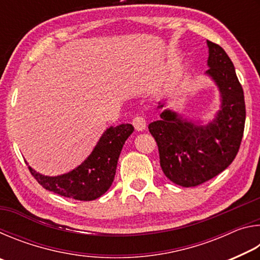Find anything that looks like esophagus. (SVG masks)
Segmentation results:
<instances>
[{"label": "esophagus", "mask_w": 260, "mask_h": 260, "mask_svg": "<svg viewBox=\"0 0 260 260\" xmlns=\"http://www.w3.org/2000/svg\"><path fill=\"white\" fill-rule=\"evenodd\" d=\"M132 124L134 125L135 129L139 132H142L147 128V121L143 117H141V116H136L133 119V122H132Z\"/></svg>", "instance_id": "1"}]
</instances>
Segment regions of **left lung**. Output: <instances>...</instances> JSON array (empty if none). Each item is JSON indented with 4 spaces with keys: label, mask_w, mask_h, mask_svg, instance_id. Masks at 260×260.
<instances>
[{
    "label": "left lung",
    "mask_w": 260,
    "mask_h": 260,
    "mask_svg": "<svg viewBox=\"0 0 260 260\" xmlns=\"http://www.w3.org/2000/svg\"><path fill=\"white\" fill-rule=\"evenodd\" d=\"M205 72L219 90L220 105L212 120L190 119L165 101L160 119L149 124L159 150L160 167L171 181L181 187H195L221 173L239 151L245 122V103L235 68L226 51L211 41Z\"/></svg>",
    "instance_id": "obj_1"
}]
</instances>
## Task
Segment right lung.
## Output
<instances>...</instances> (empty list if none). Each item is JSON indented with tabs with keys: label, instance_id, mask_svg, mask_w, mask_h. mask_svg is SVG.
<instances>
[{
	"label": "right lung",
	"instance_id": "right-lung-1",
	"mask_svg": "<svg viewBox=\"0 0 260 260\" xmlns=\"http://www.w3.org/2000/svg\"><path fill=\"white\" fill-rule=\"evenodd\" d=\"M133 132L134 127L131 124L110 126L90 155L68 173L49 177L37 172L30 166L28 169L47 190L78 201H94L111 187L121 149Z\"/></svg>",
	"mask_w": 260,
	"mask_h": 260
}]
</instances>
